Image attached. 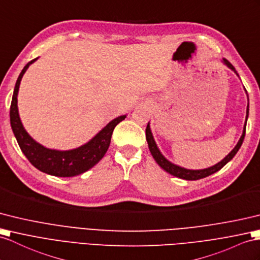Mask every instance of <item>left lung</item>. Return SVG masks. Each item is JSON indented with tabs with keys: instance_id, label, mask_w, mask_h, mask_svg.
Wrapping results in <instances>:
<instances>
[{
	"instance_id": "left-lung-1",
	"label": "left lung",
	"mask_w": 260,
	"mask_h": 260,
	"mask_svg": "<svg viewBox=\"0 0 260 260\" xmlns=\"http://www.w3.org/2000/svg\"><path fill=\"white\" fill-rule=\"evenodd\" d=\"M225 64L229 66L232 71H234L236 73L235 71V67H234L231 62L227 60V59H223ZM237 74V73H236ZM249 107L247 106V118H248V112H249ZM247 118H246V121H247ZM245 134H246V123H245V126H244V132L242 137H240L239 141L237 143V145L235 148L233 149V151L231 152V153L227 155L226 157H224V160H221L219 163L215 164L214 167L212 168H208V169H204V170H186V169H183V168H180L178 166H174V164H172L171 162H169L166 157H164L161 152L159 151V149H157L156 144L153 140V137H152V134H151V130H150V125L148 123L147 125V129H145V138H147V141H148V144H149V149H150V152L152 156L154 157V160L156 161V163L159 164V166L164 170L167 171L168 173L172 174L174 176H176V178H180V179H184V180H188V181H195V180H200V179H203V178H206V176L211 175L215 172H217L218 170H220L221 168H223L226 163H229L234 156H235V154L237 153V151L239 150V148L242 147L243 144V141H244V138H245Z\"/></svg>"
}]
</instances>
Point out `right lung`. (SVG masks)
Here are the masks:
<instances>
[{"instance_id":"add662e5","label":"right lung","mask_w":260,"mask_h":260,"mask_svg":"<svg viewBox=\"0 0 260 260\" xmlns=\"http://www.w3.org/2000/svg\"><path fill=\"white\" fill-rule=\"evenodd\" d=\"M35 60L36 58L30 60L23 68L16 80L13 97H12L10 120L17 143L27 160L44 173L59 176V178H71V176L84 173L103 159L109 148L113 129L120 121H122L125 116H120L113 119L92 140L78 149L71 151H56L44 148L43 145L35 142L24 130L17 111V92L21 79L28 66Z\"/></svg>"}]
</instances>
